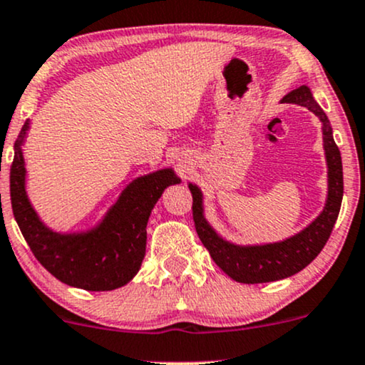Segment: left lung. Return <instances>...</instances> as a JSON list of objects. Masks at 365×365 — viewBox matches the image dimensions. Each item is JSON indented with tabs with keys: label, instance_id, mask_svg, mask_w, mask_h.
Returning a JSON list of instances; mask_svg holds the SVG:
<instances>
[{
	"label": "left lung",
	"instance_id": "obj_1",
	"mask_svg": "<svg viewBox=\"0 0 365 365\" xmlns=\"http://www.w3.org/2000/svg\"><path fill=\"white\" fill-rule=\"evenodd\" d=\"M282 103H296L313 112L322 122L323 148L328 168V194L324 207L311 225L296 235L282 241L262 245H238L222 238L210 226L204 214V194L195 183H188L192 192V210L197 235L216 265L232 280L241 284H263L274 282L301 272L318 257L328 238L340 212L341 197H344V170L341 156L333 139V129L327 113L316 103L313 93L306 85L292 90L280 100Z\"/></svg>",
	"mask_w": 365,
	"mask_h": 365
}]
</instances>
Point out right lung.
<instances>
[{"mask_svg":"<svg viewBox=\"0 0 365 365\" xmlns=\"http://www.w3.org/2000/svg\"><path fill=\"white\" fill-rule=\"evenodd\" d=\"M30 120L15 140L10 173L11 209L30 250L61 282L85 291H113L135 277L146 255V226L165 188L182 182L173 168L134 178L115 204L85 231H54L42 221L27 195L24 146Z\"/></svg>","mask_w":365,"mask_h":365,"instance_id":"1","label":"right lung"}]
</instances>
